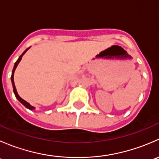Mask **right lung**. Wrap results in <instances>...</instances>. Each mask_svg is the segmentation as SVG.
Wrapping results in <instances>:
<instances>
[{
    "label": "right lung",
    "instance_id": "add662e5",
    "mask_svg": "<svg viewBox=\"0 0 159 159\" xmlns=\"http://www.w3.org/2000/svg\"><path fill=\"white\" fill-rule=\"evenodd\" d=\"M28 48H27L26 50H25V51H24L23 52V54H21V55L20 56V57H19V58L17 59V61L15 62V64H14V68H13V70H12V75H11V82H12V85H13V90H14V94H15V97L17 98V100L19 101V102H20V103H22L24 105H25V107H26V108H29V109H34V107L33 106H31V105H30L29 103H28V102H26V101H25L24 100V99H22L20 97V96L18 95V94H17V90H16V88H15V85H14V70H15V69H16V68H17V65H18L19 64V62L20 61V60H21V58H22V56L24 55V54H25V52H26L27 51H28Z\"/></svg>",
    "mask_w": 159,
    "mask_h": 159
}]
</instances>
